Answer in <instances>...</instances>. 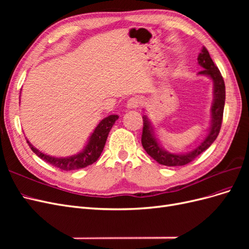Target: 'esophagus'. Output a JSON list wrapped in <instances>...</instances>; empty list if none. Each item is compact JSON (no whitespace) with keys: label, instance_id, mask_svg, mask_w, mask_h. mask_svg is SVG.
Here are the masks:
<instances>
[{"label":"esophagus","instance_id":"34e87169","mask_svg":"<svg viewBox=\"0 0 249 249\" xmlns=\"http://www.w3.org/2000/svg\"><path fill=\"white\" fill-rule=\"evenodd\" d=\"M140 104H141L140 97L134 96V97H131V99L129 100V102H127L126 108L127 109H137L140 106Z\"/></svg>","mask_w":249,"mask_h":249}]
</instances>
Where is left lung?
<instances>
[{"label": "left lung", "instance_id": "8db88e82", "mask_svg": "<svg viewBox=\"0 0 249 249\" xmlns=\"http://www.w3.org/2000/svg\"><path fill=\"white\" fill-rule=\"evenodd\" d=\"M198 64L202 71L198 72L200 76H207L213 81V104L211 107V125L209 132L198 145L186 154H172L165 150L158 142L154 132V127L146 115H143V131L141 143L145 152L159 164L165 166H183L193 161L201 153L208 149L216 140L220 132L223 109L225 102V85L221 73L214 64L208 50L203 47L197 57Z\"/></svg>", "mask_w": 249, "mask_h": 249}]
</instances>
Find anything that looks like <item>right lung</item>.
<instances>
[{"instance_id": "obj_1", "label": "right lung", "mask_w": 249, "mask_h": 249, "mask_svg": "<svg viewBox=\"0 0 249 249\" xmlns=\"http://www.w3.org/2000/svg\"><path fill=\"white\" fill-rule=\"evenodd\" d=\"M118 119V115H109L108 117H105L102 119L100 124L96 125L92 134L90 135L88 139L87 144L84 146L80 153L77 155H73L71 157H64V158H57L50 155H46L38 149L34 147L31 143L27 140L29 143V146L38 156L40 159L46 161L47 163L53 165L61 170H76L80 168L87 167L88 165H91L99 159L105 144H106V140L108 138V135L110 130L112 129L113 124H115Z\"/></svg>"}]
</instances>
